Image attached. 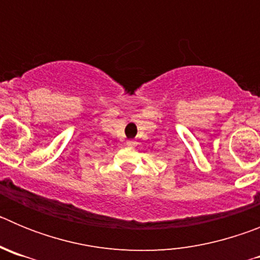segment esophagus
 I'll return each instance as SVG.
<instances>
[{
	"label": "esophagus",
	"instance_id": "34e87169",
	"mask_svg": "<svg viewBox=\"0 0 260 260\" xmlns=\"http://www.w3.org/2000/svg\"><path fill=\"white\" fill-rule=\"evenodd\" d=\"M135 144H137V143H135V141H132V139H130V141H127V146L128 147H134Z\"/></svg>",
	"mask_w": 260,
	"mask_h": 260
}]
</instances>
